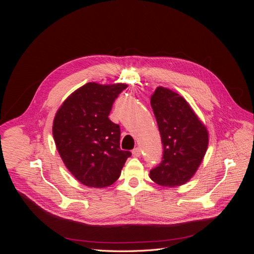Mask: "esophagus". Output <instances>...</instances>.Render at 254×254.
Returning a JSON list of instances; mask_svg holds the SVG:
<instances>
[{
  "mask_svg": "<svg viewBox=\"0 0 254 254\" xmlns=\"http://www.w3.org/2000/svg\"><path fill=\"white\" fill-rule=\"evenodd\" d=\"M132 155L134 157H140L141 156V148L140 147H135L133 150H132Z\"/></svg>",
  "mask_w": 254,
  "mask_h": 254,
  "instance_id": "1",
  "label": "esophagus"
}]
</instances>
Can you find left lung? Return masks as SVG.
Masks as SVG:
<instances>
[{
	"label": "left lung",
	"mask_w": 254,
	"mask_h": 254,
	"mask_svg": "<svg viewBox=\"0 0 254 254\" xmlns=\"http://www.w3.org/2000/svg\"><path fill=\"white\" fill-rule=\"evenodd\" d=\"M163 156L149 177L159 186L176 188L187 183L202 162L209 144V133L202 122L182 96L158 87L151 95Z\"/></svg>",
	"instance_id": "left-lung-1"
}]
</instances>
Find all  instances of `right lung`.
<instances>
[{
    "mask_svg": "<svg viewBox=\"0 0 254 254\" xmlns=\"http://www.w3.org/2000/svg\"><path fill=\"white\" fill-rule=\"evenodd\" d=\"M125 83L88 82L68 96L53 123V135L66 168L83 186L103 189L119 179L131 152L121 150V129L109 120Z\"/></svg>",
    "mask_w": 254,
    "mask_h": 254,
    "instance_id": "obj_1",
    "label": "right lung"
}]
</instances>
